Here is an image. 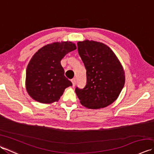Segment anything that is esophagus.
<instances>
[{
    "instance_id": "esophagus-1",
    "label": "esophagus",
    "mask_w": 154,
    "mask_h": 154,
    "mask_svg": "<svg viewBox=\"0 0 154 154\" xmlns=\"http://www.w3.org/2000/svg\"><path fill=\"white\" fill-rule=\"evenodd\" d=\"M71 83H72V87H74L75 85V84H76V79H72L71 80Z\"/></svg>"
}]
</instances>
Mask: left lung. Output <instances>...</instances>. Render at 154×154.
I'll list each match as a JSON object with an SVG mask.
<instances>
[{
    "label": "left lung",
    "mask_w": 154,
    "mask_h": 154,
    "mask_svg": "<svg viewBox=\"0 0 154 154\" xmlns=\"http://www.w3.org/2000/svg\"><path fill=\"white\" fill-rule=\"evenodd\" d=\"M78 51L87 69V85L75 89L85 107L99 109L115 101L125 83V72L113 51L102 42H78Z\"/></svg>",
    "instance_id": "obj_1"
}]
</instances>
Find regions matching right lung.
Segmentation results:
<instances>
[{
  "instance_id": "right-lung-1",
  "label": "right lung",
  "mask_w": 154,
  "mask_h": 154,
  "mask_svg": "<svg viewBox=\"0 0 154 154\" xmlns=\"http://www.w3.org/2000/svg\"><path fill=\"white\" fill-rule=\"evenodd\" d=\"M76 49L73 42L63 41L47 44L35 52L26 74V89L31 98L44 104L57 102L65 89L72 85L64 76L61 61Z\"/></svg>"
}]
</instances>
